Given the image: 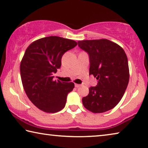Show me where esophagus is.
I'll list each match as a JSON object with an SVG mask.
<instances>
[{
	"label": "esophagus",
	"instance_id": "1",
	"mask_svg": "<svg viewBox=\"0 0 148 148\" xmlns=\"http://www.w3.org/2000/svg\"><path fill=\"white\" fill-rule=\"evenodd\" d=\"M80 86H81V85H80V84H75V87H80Z\"/></svg>",
	"mask_w": 148,
	"mask_h": 148
}]
</instances>
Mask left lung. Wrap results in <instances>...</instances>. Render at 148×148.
Here are the masks:
<instances>
[{"label": "left lung", "instance_id": "8db88e82", "mask_svg": "<svg viewBox=\"0 0 148 148\" xmlns=\"http://www.w3.org/2000/svg\"><path fill=\"white\" fill-rule=\"evenodd\" d=\"M78 46L89 55V75L98 79L82 98L84 107L93 113L111 110L121 101L129 80L128 59L123 49L107 39L82 40Z\"/></svg>", "mask_w": 148, "mask_h": 148}]
</instances>
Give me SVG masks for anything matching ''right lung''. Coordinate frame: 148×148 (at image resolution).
I'll use <instances>...</instances> for the list:
<instances>
[{
  "label": "right lung",
  "mask_w": 148,
  "mask_h": 148,
  "mask_svg": "<svg viewBox=\"0 0 148 148\" xmlns=\"http://www.w3.org/2000/svg\"><path fill=\"white\" fill-rule=\"evenodd\" d=\"M77 44L51 36L33 42L25 52L20 64L22 84L30 101L42 111L56 113L64 108L74 84L54 81L53 75L61 67L63 54Z\"/></svg>",
  "instance_id": "add662e5"
}]
</instances>
